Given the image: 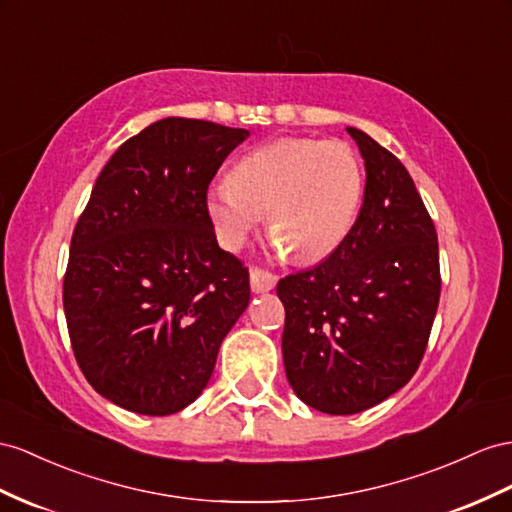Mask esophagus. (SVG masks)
I'll return each mask as SVG.
<instances>
[{
  "mask_svg": "<svg viewBox=\"0 0 512 512\" xmlns=\"http://www.w3.org/2000/svg\"><path fill=\"white\" fill-rule=\"evenodd\" d=\"M274 285H277V277H274L272 272L259 270V268L251 270V290L255 294L270 292V290H274Z\"/></svg>",
  "mask_w": 512,
  "mask_h": 512,
  "instance_id": "1",
  "label": "esophagus"
}]
</instances>
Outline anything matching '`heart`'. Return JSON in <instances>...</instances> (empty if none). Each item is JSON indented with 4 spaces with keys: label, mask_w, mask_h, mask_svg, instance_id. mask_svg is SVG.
Listing matches in <instances>:
<instances>
[{
    "label": "heart",
    "mask_w": 512,
    "mask_h": 512,
    "mask_svg": "<svg viewBox=\"0 0 512 512\" xmlns=\"http://www.w3.org/2000/svg\"><path fill=\"white\" fill-rule=\"evenodd\" d=\"M365 173L342 140L283 138L246 153L207 190L218 240L238 248L266 214L270 235L298 261L333 255L359 218Z\"/></svg>",
    "instance_id": "1"
}]
</instances>
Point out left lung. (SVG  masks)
Wrapping results in <instances>:
<instances>
[{
    "instance_id": "1",
    "label": "left lung",
    "mask_w": 512,
    "mask_h": 512,
    "mask_svg": "<svg viewBox=\"0 0 512 512\" xmlns=\"http://www.w3.org/2000/svg\"><path fill=\"white\" fill-rule=\"evenodd\" d=\"M365 162L359 218L316 268L279 281L283 363L311 409H372L417 372L437 316L435 225L409 170L365 131L348 127Z\"/></svg>"
}]
</instances>
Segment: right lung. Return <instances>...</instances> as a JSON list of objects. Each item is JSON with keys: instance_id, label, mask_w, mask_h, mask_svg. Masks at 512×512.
Segmentation results:
<instances>
[{"instance_id": "right-lung-1", "label": "right lung", "mask_w": 512, "mask_h": 512, "mask_svg": "<svg viewBox=\"0 0 512 512\" xmlns=\"http://www.w3.org/2000/svg\"><path fill=\"white\" fill-rule=\"evenodd\" d=\"M248 136L168 116L123 142L90 192L62 303L86 381L121 409H186L248 307V270L207 212L209 181Z\"/></svg>"}]
</instances>
